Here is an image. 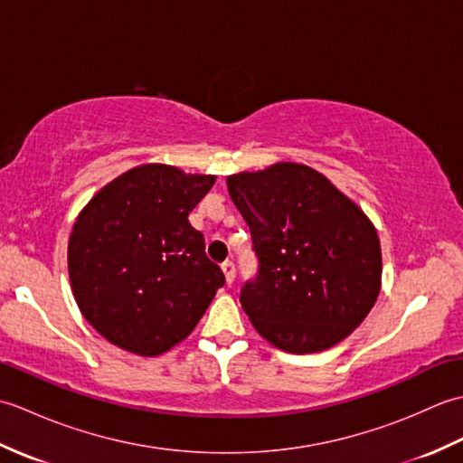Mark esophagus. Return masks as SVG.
<instances>
[{"label":"esophagus","mask_w":463,"mask_h":463,"mask_svg":"<svg viewBox=\"0 0 463 463\" xmlns=\"http://www.w3.org/2000/svg\"><path fill=\"white\" fill-rule=\"evenodd\" d=\"M221 269H222V272H224V279H226V282L229 284H232L234 282V262L232 260H224L222 264H221Z\"/></svg>","instance_id":"34e87169"}]
</instances>
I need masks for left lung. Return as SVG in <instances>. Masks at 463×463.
<instances>
[{
	"instance_id": "1",
	"label": "left lung",
	"mask_w": 463,
	"mask_h": 463,
	"mask_svg": "<svg viewBox=\"0 0 463 463\" xmlns=\"http://www.w3.org/2000/svg\"><path fill=\"white\" fill-rule=\"evenodd\" d=\"M226 186L259 259L241 304L260 336L308 354L358 328L382 284L380 239L360 206L297 163L231 175Z\"/></svg>"
}]
</instances>
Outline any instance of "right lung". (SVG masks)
Instances as JSON below:
<instances>
[{
	"label": "right lung",
	"mask_w": 463,
	"mask_h": 463,
	"mask_svg": "<svg viewBox=\"0 0 463 463\" xmlns=\"http://www.w3.org/2000/svg\"><path fill=\"white\" fill-rule=\"evenodd\" d=\"M214 179L141 165L105 184L77 216L67 247L73 297L115 346L139 356L171 350L224 284L189 222Z\"/></svg>",
	"instance_id": "add662e5"
}]
</instances>
